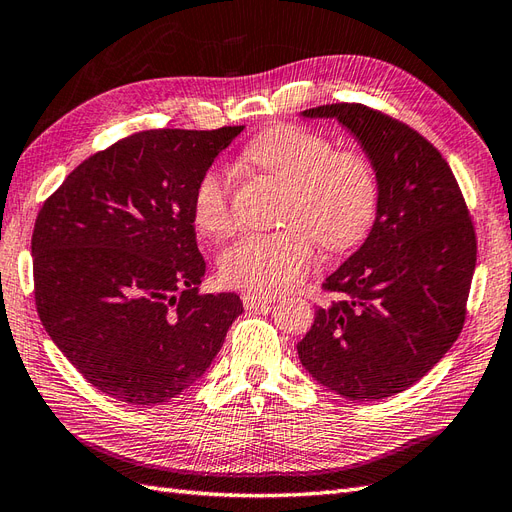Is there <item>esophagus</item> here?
I'll use <instances>...</instances> for the list:
<instances>
[{"label":"esophagus","mask_w":512,"mask_h":512,"mask_svg":"<svg viewBox=\"0 0 512 512\" xmlns=\"http://www.w3.org/2000/svg\"><path fill=\"white\" fill-rule=\"evenodd\" d=\"M274 300H276L274 296H266V294H242L244 309H259V306H268Z\"/></svg>","instance_id":"34e87169"}]
</instances>
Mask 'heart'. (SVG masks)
<instances>
[{
    "instance_id": "heart-1",
    "label": "heart",
    "mask_w": 512,
    "mask_h": 512,
    "mask_svg": "<svg viewBox=\"0 0 512 512\" xmlns=\"http://www.w3.org/2000/svg\"><path fill=\"white\" fill-rule=\"evenodd\" d=\"M244 158L287 186L279 231L246 233L218 257L229 287L274 294L294 287L311 270L317 242L330 253L358 246L375 223L379 175L360 150H337L326 135L304 126H274L248 143ZM193 223L212 238L233 227L231 180L208 169L195 184Z\"/></svg>"
}]
</instances>
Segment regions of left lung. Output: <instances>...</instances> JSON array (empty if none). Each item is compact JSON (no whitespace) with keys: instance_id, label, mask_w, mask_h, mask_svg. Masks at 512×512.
Segmentation results:
<instances>
[{"instance_id":"obj_1","label":"left lung","mask_w":512,"mask_h":512,"mask_svg":"<svg viewBox=\"0 0 512 512\" xmlns=\"http://www.w3.org/2000/svg\"><path fill=\"white\" fill-rule=\"evenodd\" d=\"M337 118L379 175L369 238L321 285L298 356L319 384L352 401L414 386L457 341L476 268V229L446 158L418 130L360 102L306 109Z\"/></svg>"}]
</instances>
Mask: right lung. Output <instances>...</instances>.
<instances>
[{"label":"right lung","mask_w":512,"mask_h":512,"mask_svg":"<svg viewBox=\"0 0 512 512\" xmlns=\"http://www.w3.org/2000/svg\"><path fill=\"white\" fill-rule=\"evenodd\" d=\"M244 126L158 128L85 158L36 216L42 326L87 382L128 405L173 399L206 373L242 313L201 294L195 184Z\"/></svg>","instance_id":"1"}]
</instances>
